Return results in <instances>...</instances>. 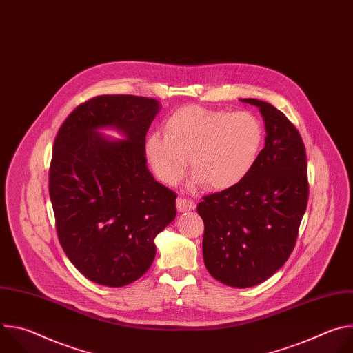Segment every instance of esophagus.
<instances>
[{
  "instance_id": "1",
  "label": "esophagus",
  "mask_w": 353,
  "mask_h": 353,
  "mask_svg": "<svg viewBox=\"0 0 353 353\" xmlns=\"http://www.w3.org/2000/svg\"><path fill=\"white\" fill-rule=\"evenodd\" d=\"M194 208H195V203H192L191 199H187V198H177V211H179V212L192 211Z\"/></svg>"
}]
</instances>
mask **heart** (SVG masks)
Here are the masks:
<instances>
[{"label": "heart", "mask_w": 353, "mask_h": 353, "mask_svg": "<svg viewBox=\"0 0 353 353\" xmlns=\"http://www.w3.org/2000/svg\"><path fill=\"white\" fill-rule=\"evenodd\" d=\"M264 143L261 120L251 112L184 106L165 121L163 135L145 141V157L159 181L176 185L188 169L195 184L222 191L253 170Z\"/></svg>", "instance_id": "b5f03b06"}]
</instances>
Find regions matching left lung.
I'll return each instance as SVG.
<instances>
[{"mask_svg": "<svg viewBox=\"0 0 353 353\" xmlns=\"http://www.w3.org/2000/svg\"><path fill=\"white\" fill-rule=\"evenodd\" d=\"M257 106L265 123V146L237 185L204 196L203 256L208 272L233 288L256 286L289 259L309 199L306 149L296 127L272 105Z\"/></svg>", "mask_w": 353, "mask_h": 353, "instance_id": "obj_1", "label": "left lung"}]
</instances>
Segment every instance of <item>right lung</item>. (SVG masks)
<instances>
[{"mask_svg":"<svg viewBox=\"0 0 353 353\" xmlns=\"http://www.w3.org/2000/svg\"><path fill=\"white\" fill-rule=\"evenodd\" d=\"M161 106L150 97L96 96L63 123L48 191L60 244L89 281L120 288L152 265L155 237L176 218V192L150 174L145 137ZM114 128L124 140L98 131Z\"/></svg>","mask_w":353,"mask_h":353,"instance_id":"right-lung-1","label":"right lung"}]
</instances>
